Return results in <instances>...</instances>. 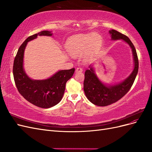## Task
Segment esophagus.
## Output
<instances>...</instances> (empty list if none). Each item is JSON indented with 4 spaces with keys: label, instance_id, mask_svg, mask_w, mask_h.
I'll return each instance as SVG.
<instances>
[{
    "label": "esophagus",
    "instance_id": "34e87169",
    "mask_svg": "<svg viewBox=\"0 0 152 152\" xmlns=\"http://www.w3.org/2000/svg\"><path fill=\"white\" fill-rule=\"evenodd\" d=\"M82 71H83V69L81 67H77L75 70L76 72H82Z\"/></svg>",
    "mask_w": 152,
    "mask_h": 152
}]
</instances>
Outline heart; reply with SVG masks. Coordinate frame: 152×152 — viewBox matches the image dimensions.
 <instances>
[{
  "label": "heart",
  "instance_id": "obj_1",
  "mask_svg": "<svg viewBox=\"0 0 152 152\" xmlns=\"http://www.w3.org/2000/svg\"><path fill=\"white\" fill-rule=\"evenodd\" d=\"M102 42V37L98 34H84L72 37L66 42L68 51L73 56H80L87 49L93 50Z\"/></svg>",
  "mask_w": 152,
  "mask_h": 152
}]
</instances>
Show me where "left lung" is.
<instances>
[{"label":"left lung","mask_w":152,"mask_h":152,"mask_svg":"<svg viewBox=\"0 0 152 152\" xmlns=\"http://www.w3.org/2000/svg\"><path fill=\"white\" fill-rule=\"evenodd\" d=\"M112 40L122 39L126 42L132 49L134 57V68L131 74L120 84L107 86L101 82L94 73L92 66L85 72L84 81V93L90 102L99 107H106L117 102L125 96L130 90L137 74L139 62L136 49L131 40L127 37L115 30H110Z\"/></svg>","instance_id":"left-lung-1"}]
</instances>
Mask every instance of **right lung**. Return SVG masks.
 I'll return each mask as SVG.
<instances>
[{
    "mask_svg": "<svg viewBox=\"0 0 152 152\" xmlns=\"http://www.w3.org/2000/svg\"><path fill=\"white\" fill-rule=\"evenodd\" d=\"M37 35L51 36L52 34L49 31H42L28 37L25 40L18 49L14 61L13 76L18 92L26 100L38 107L49 108L61 100L66 82L74 73L75 68L60 70L45 80L30 79L23 66V54L27 43L36 39Z\"/></svg>",
    "mask_w": 152,
    "mask_h": 152,
    "instance_id": "add662e5",
    "label": "right lung"
}]
</instances>
